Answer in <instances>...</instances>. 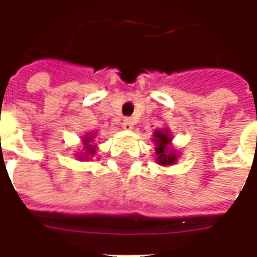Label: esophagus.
<instances>
[{"instance_id":"esophagus-1","label":"esophagus","mask_w":257,"mask_h":257,"mask_svg":"<svg viewBox=\"0 0 257 257\" xmlns=\"http://www.w3.org/2000/svg\"><path fill=\"white\" fill-rule=\"evenodd\" d=\"M134 119L129 117H125L122 119V128L125 129V131H131V129L134 128Z\"/></svg>"}]
</instances>
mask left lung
<instances>
[{
  "label": "left lung",
  "mask_w": 257,
  "mask_h": 257,
  "mask_svg": "<svg viewBox=\"0 0 257 257\" xmlns=\"http://www.w3.org/2000/svg\"><path fill=\"white\" fill-rule=\"evenodd\" d=\"M156 161L161 167H171L178 162V151L172 149V135L167 129H158L153 134Z\"/></svg>",
  "instance_id": "8db88e82"
}]
</instances>
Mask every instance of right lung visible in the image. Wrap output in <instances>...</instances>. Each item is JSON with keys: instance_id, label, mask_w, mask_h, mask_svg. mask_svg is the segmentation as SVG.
<instances>
[{"instance_id": "1", "label": "right lung", "mask_w": 257, "mask_h": 257, "mask_svg": "<svg viewBox=\"0 0 257 257\" xmlns=\"http://www.w3.org/2000/svg\"><path fill=\"white\" fill-rule=\"evenodd\" d=\"M96 139V132H89L82 138V145H84V150L79 153V160H89L90 156H93L96 153V145L93 143Z\"/></svg>"}]
</instances>
